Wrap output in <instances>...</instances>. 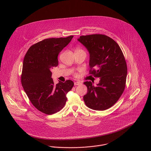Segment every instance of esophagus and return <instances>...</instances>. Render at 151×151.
<instances>
[{"instance_id": "34e87169", "label": "esophagus", "mask_w": 151, "mask_h": 151, "mask_svg": "<svg viewBox=\"0 0 151 151\" xmlns=\"http://www.w3.org/2000/svg\"><path fill=\"white\" fill-rule=\"evenodd\" d=\"M81 84H82V83H81V82H78V81H77V82H75L74 83V85H75V86H77V85H81Z\"/></svg>"}]
</instances>
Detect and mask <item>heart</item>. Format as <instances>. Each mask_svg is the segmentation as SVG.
<instances>
[{"instance_id":"obj_1","label":"heart","mask_w":151,"mask_h":151,"mask_svg":"<svg viewBox=\"0 0 151 151\" xmlns=\"http://www.w3.org/2000/svg\"><path fill=\"white\" fill-rule=\"evenodd\" d=\"M80 51H83L82 49H81V48H79V47H77L76 49H75V52H80ZM84 52V51H83ZM75 76H77V75H75Z\"/></svg>"}]
</instances>
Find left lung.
<instances>
[{
  "mask_svg": "<svg viewBox=\"0 0 151 151\" xmlns=\"http://www.w3.org/2000/svg\"><path fill=\"white\" fill-rule=\"evenodd\" d=\"M78 40L89 52V74L100 78L97 86L91 81L83 83L88 88L84 102L93 110L108 109L119 100L125 90L127 65L123 52L114 39L105 35L81 36Z\"/></svg>",
  "mask_w": 151,
  "mask_h": 151,
  "instance_id": "8db88e82",
  "label": "left lung"
}]
</instances>
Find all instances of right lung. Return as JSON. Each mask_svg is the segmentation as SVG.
Instances as JSON below:
<instances>
[{
    "instance_id": "add662e5",
    "label": "right lung",
    "mask_w": 151,
    "mask_h": 151,
    "mask_svg": "<svg viewBox=\"0 0 151 151\" xmlns=\"http://www.w3.org/2000/svg\"><path fill=\"white\" fill-rule=\"evenodd\" d=\"M73 37L44 39L32 45L24 56L22 85L32 105L46 115L55 114L64 107L66 94L74 85L70 80L55 85L50 72L58 65L59 53Z\"/></svg>"
}]
</instances>
